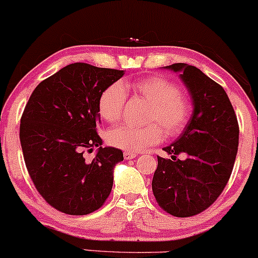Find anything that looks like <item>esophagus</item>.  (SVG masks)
I'll return each mask as SVG.
<instances>
[{"label":"esophagus","instance_id":"34e87169","mask_svg":"<svg viewBox=\"0 0 258 258\" xmlns=\"http://www.w3.org/2000/svg\"><path fill=\"white\" fill-rule=\"evenodd\" d=\"M137 153L135 152H132V151H125L124 152V158H125V160H133V158H135L137 157Z\"/></svg>","mask_w":258,"mask_h":258}]
</instances>
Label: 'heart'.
<instances>
[{
	"instance_id": "1",
	"label": "heart",
	"mask_w": 258,
	"mask_h": 258,
	"mask_svg": "<svg viewBox=\"0 0 258 258\" xmlns=\"http://www.w3.org/2000/svg\"><path fill=\"white\" fill-rule=\"evenodd\" d=\"M130 89L145 101L151 103L149 121H157L168 135H176L189 120L190 103L186 96L169 80L162 77H146L128 84ZM126 101V90L121 83L106 88L98 100V112L108 123H117L123 114ZM163 133L157 124L145 128L121 125L108 134V141L118 149L140 151L150 145L161 143Z\"/></svg>"
}]
</instances>
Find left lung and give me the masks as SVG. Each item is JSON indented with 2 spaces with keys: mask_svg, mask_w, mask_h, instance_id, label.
Listing matches in <instances>:
<instances>
[{
  "mask_svg": "<svg viewBox=\"0 0 258 258\" xmlns=\"http://www.w3.org/2000/svg\"><path fill=\"white\" fill-rule=\"evenodd\" d=\"M178 73L190 95L192 113L179 138L157 157L152 191L175 217L195 216L210 207L229 180L239 146V125L227 92L199 68L185 63L162 67ZM185 153V160L176 155Z\"/></svg>",
  "mask_w": 258,
  "mask_h": 258,
  "instance_id": "1",
  "label": "left lung"
}]
</instances>
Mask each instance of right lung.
<instances>
[{
	"mask_svg": "<svg viewBox=\"0 0 258 258\" xmlns=\"http://www.w3.org/2000/svg\"><path fill=\"white\" fill-rule=\"evenodd\" d=\"M124 71L73 63L36 86L20 119V144L34 185L52 207L83 216L103 205L123 152L102 147L98 100ZM98 147L86 162L82 153Z\"/></svg>",
	"mask_w": 258,
	"mask_h": 258,
	"instance_id": "right-lung-1",
	"label": "right lung"
}]
</instances>
